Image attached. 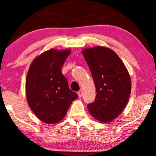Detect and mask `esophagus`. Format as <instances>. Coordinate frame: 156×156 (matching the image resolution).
Returning a JSON list of instances; mask_svg holds the SVG:
<instances>
[{
  "label": "esophagus",
  "mask_w": 156,
  "mask_h": 156,
  "mask_svg": "<svg viewBox=\"0 0 156 156\" xmlns=\"http://www.w3.org/2000/svg\"><path fill=\"white\" fill-rule=\"evenodd\" d=\"M77 94H78V97H79V98H81V97H82V95H83V91H82V90L79 91L78 92H77Z\"/></svg>",
  "instance_id": "34e87169"
}]
</instances>
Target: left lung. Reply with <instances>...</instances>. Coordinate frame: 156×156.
Here are the masks:
<instances>
[{
    "label": "left lung",
    "instance_id": "left-lung-1",
    "mask_svg": "<svg viewBox=\"0 0 156 156\" xmlns=\"http://www.w3.org/2000/svg\"><path fill=\"white\" fill-rule=\"evenodd\" d=\"M96 87L94 101L87 105L97 120L108 123L122 112L129 101L131 77L124 64L112 50L97 46L82 50Z\"/></svg>",
    "mask_w": 156,
    "mask_h": 156
}]
</instances>
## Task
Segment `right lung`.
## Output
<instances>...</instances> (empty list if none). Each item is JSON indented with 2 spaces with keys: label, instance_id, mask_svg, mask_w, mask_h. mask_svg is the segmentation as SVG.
<instances>
[{
  "label": "right lung",
  "instance_id": "1",
  "mask_svg": "<svg viewBox=\"0 0 156 156\" xmlns=\"http://www.w3.org/2000/svg\"><path fill=\"white\" fill-rule=\"evenodd\" d=\"M70 53L69 49H50L35 57L29 68L25 82L27 103L44 123L60 121L72 102L78 98L62 73V67Z\"/></svg>",
  "mask_w": 156,
  "mask_h": 156
}]
</instances>
